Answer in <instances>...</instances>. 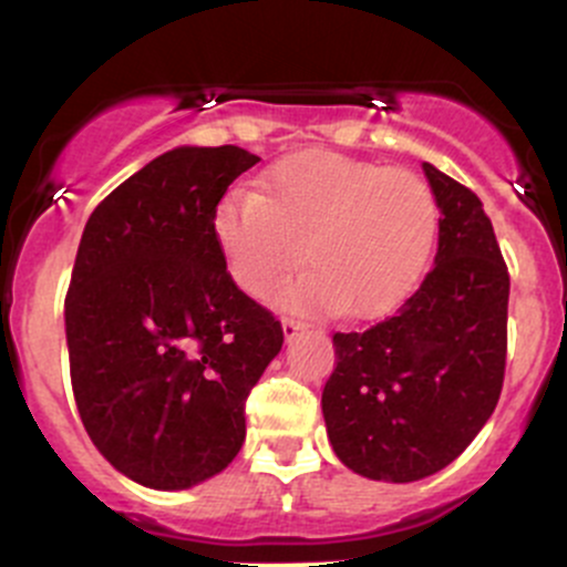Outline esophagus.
<instances>
[{
    "label": "esophagus",
    "mask_w": 567,
    "mask_h": 567,
    "mask_svg": "<svg viewBox=\"0 0 567 567\" xmlns=\"http://www.w3.org/2000/svg\"><path fill=\"white\" fill-rule=\"evenodd\" d=\"M282 331L285 339H293V336L301 331V320H296V317H282Z\"/></svg>",
    "instance_id": "1"
}]
</instances>
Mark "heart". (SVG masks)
<instances>
[{"label": "heart", "instance_id": "heart-1", "mask_svg": "<svg viewBox=\"0 0 567 567\" xmlns=\"http://www.w3.org/2000/svg\"><path fill=\"white\" fill-rule=\"evenodd\" d=\"M213 231L247 296L264 298L303 258L309 269L279 301L371 320L420 285L439 239V202L409 169L309 151L274 164L260 193L223 196Z\"/></svg>", "mask_w": 567, "mask_h": 567}]
</instances>
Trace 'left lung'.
<instances>
[{"label":"left lung","mask_w":567,"mask_h":567,"mask_svg":"<svg viewBox=\"0 0 567 567\" xmlns=\"http://www.w3.org/2000/svg\"><path fill=\"white\" fill-rule=\"evenodd\" d=\"M439 252L420 290L369 331L333 333L322 416L336 457L377 482H416L463 455L506 374L508 269L471 188L422 164Z\"/></svg>","instance_id":"left-lung-1"}]
</instances>
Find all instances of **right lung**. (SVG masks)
Here are the masks:
<instances>
[{"instance_id":"obj_1","label":"right lung","mask_w":567,"mask_h":567,"mask_svg":"<svg viewBox=\"0 0 567 567\" xmlns=\"http://www.w3.org/2000/svg\"><path fill=\"white\" fill-rule=\"evenodd\" d=\"M236 145L174 147L93 209L66 290L72 393L96 450L153 489L220 474L282 326L226 271L213 215L258 164Z\"/></svg>"}]
</instances>
